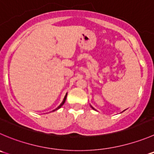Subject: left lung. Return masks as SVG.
<instances>
[{"instance_id": "1", "label": "left lung", "mask_w": 154, "mask_h": 154, "mask_svg": "<svg viewBox=\"0 0 154 154\" xmlns=\"http://www.w3.org/2000/svg\"><path fill=\"white\" fill-rule=\"evenodd\" d=\"M93 109H94V108H93Z\"/></svg>"}]
</instances>
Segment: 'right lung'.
Masks as SVG:
<instances>
[{
    "label": "right lung",
    "instance_id": "1",
    "mask_svg": "<svg viewBox=\"0 0 154 154\" xmlns=\"http://www.w3.org/2000/svg\"><path fill=\"white\" fill-rule=\"evenodd\" d=\"M66 96H67V94H66L65 97H64L63 100V102H62V103H61V104H60V106H58V107H57V109H54V111H55V110H57V109H60V107H61V106H63V104H64V103H65V101H66Z\"/></svg>",
    "mask_w": 154,
    "mask_h": 154
}]
</instances>
